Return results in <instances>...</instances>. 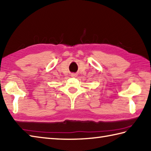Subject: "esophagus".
Returning a JSON list of instances; mask_svg holds the SVG:
<instances>
[{
	"label": "esophagus",
	"mask_w": 151,
	"mask_h": 151,
	"mask_svg": "<svg viewBox=\"0 0 151 151\" xmlns=\"http://www.w3.org/2000/svg\"><path fill=\"white\" fill-rule=\"evenodd\" d=\"M70 76H71L72 77H76V76H77V75H76V73H71V75H70Z\"/></svg>",
	"instance_id": "1"
}]
</instances>
